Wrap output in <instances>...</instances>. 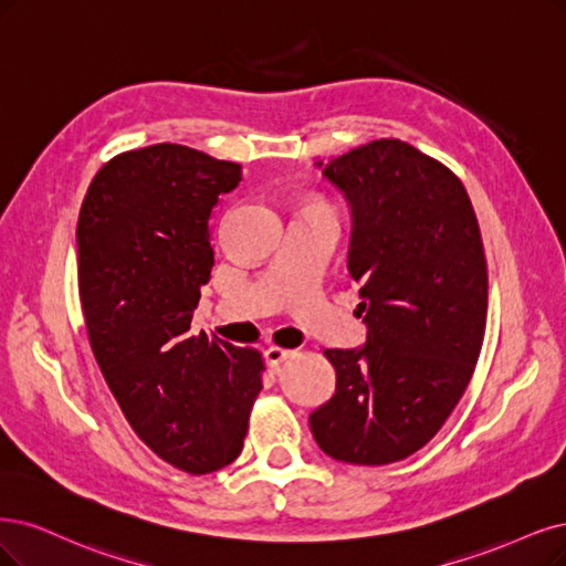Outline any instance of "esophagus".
<instances>
[{
    "mask_svg": "<svg viewBox=\"0 0 566 566\" xmlns=\"http://www.w3.org/2000/svg\"><path fill=\"white\" fill-rule=\"evenodd\" d=\"M294 349H286V347H277V345H272V347H268L265 349V361L272 366V368H277L280 364H284L286 359H291L294 357Z\"/></svg>",
    "mask_w": 566,
    "mask_h": 566,
    "instance_id": "esophagus-1",
    "label": "esophagus"
}]
</instances>
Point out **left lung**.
Returning a JSON list of instances; mask_svg holds the SVG:
<instances>
[{
    "instance_id": "obj_1",
    "label": "left lung",
    "mask_w": 566,
    "mask_h": 566,
    "mask_svg": "<svg viewBox=\"0 0 566 566\" xmlns=\"http://www.w3.org/2000/svg\"><path fill=\"white\" fill-rule=\"evenodd\" d=\"M324 177L352 207L347 268L368 336L324 352L336 394L310 429L338 462L385 467L424 448L471 382L488 322L483 238L464 184L408 142L357 146Z\"/></svg>"
}]
</instances>
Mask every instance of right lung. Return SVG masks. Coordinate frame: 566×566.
<instances>
[{
  "mask_svg": "<svg viewBox=\"0 0 566 566\" xmlns=\"http://www.w3.org/2000/svg\"><path fill=\"white\" fill-rule=\"evenodd\" d=\"M238 163L181 144L123 151L83 198L78 298L97 366L125 420L163 462L212 473L242 452L263 389L259 349L191 333L214 265L212 209Z\"/></svg>",
  "mask_w": 566,
  "mask_h": 566,
  "instance_id": "right-lung-1",
  "label": "right lung"
}]
</instances>
